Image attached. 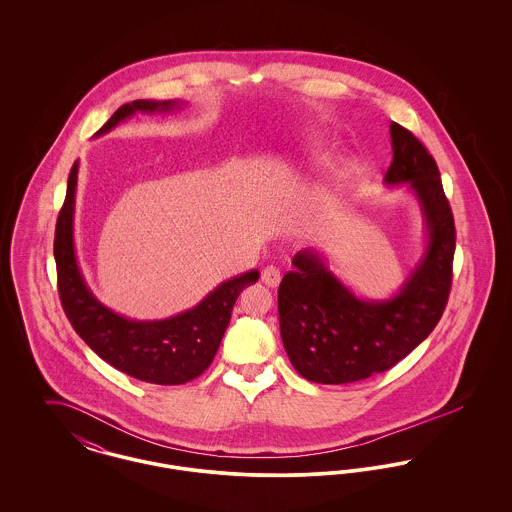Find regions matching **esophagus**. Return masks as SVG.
Returning <instances> with one entry per match:
<instances>
[{"mask_svg":"<svg viewBox=\"0 0 512 512\" xmlns=\"http://www.w3.org/2000/svg\"><path fill=\"white\" fill-rule=\"evenodd\" d=\"M261 280H263V284H267L268 288H276L282 280V272H280V268L268 265L261 272Z\"/></svg>","mask_w":512,"mask_h":512,"instance_id":"esophagus-1","label":"esophagus"}]
</instances>
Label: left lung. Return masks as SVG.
<instances>
[{
  "instance_id": "obj_1",
  "label": "left lung",
  "mask_w": 512,
  "mask_h": 512,
  "mask_svg": "<svg viewBox=\"0 0 512 512\" xmlns=\"http://www.w3.org/2000/svg\"><path fill=\"white\" fill-rule=\"evenodd\" d=\"M393 161L386 184H407L428 232L424 257L399 293L359 299L315 251H299L278 288L280 336L293 368L317 384H349L386 372L426 340L445 311L455 255V220L439 169L424 144L390 124Z\"/></svg>"
}]
</instances>
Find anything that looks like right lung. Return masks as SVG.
I'll return each mask as SVG.
<instances>
[{"mask_svg": "<svg viewBox=\"0 0 512 512\" xmlns=\"http://www.w3.org/2000/svg\"><path fill=\"white\" fill-rule=\"evenodd\" d=\"M180 101L136 99L124 103L96 136L119 122L142 113H167ZM78 163H74L65 203L55 224L53 255L57 265V290L63 311L76 334L99 357L124 374L159 386H180L203 374L213 363L240 292L259 280L257 270L222 282L194 309L165 320H130L101 305L88 290L74 255V192Z\"/></svg>", "mask_w": 512, "mask_h": 512, "instance_id": "add662e5", "label": "right lung"}]
</instances>
